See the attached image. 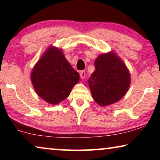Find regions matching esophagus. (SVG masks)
I'll use <instances>...</instances> for the list:
<instances>
[{
    "mask_svg": "<svg viewBox=\"0 0 160 160\" xmlns=\"http://www.w3.org/2000/svg\"><path fill=\"white\" fill-rule=\"evenodd\" d=\"M80 78L82 80H84L85 78V76H86V73H85V71H84V70H82V71L80 72Z\"/></svg>",
    "mask_w": 160,
    "mask_h": 160,
    "instance_id": "1",
    "label": "esophagus"
}]
</instances>
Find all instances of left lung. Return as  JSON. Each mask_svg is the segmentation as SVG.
I'll return each mask as SVG.
<instances>
[{
	"label": "left lung",
	"instance_id": "8db88e82",
	"mask_svg": "<svg viewBox=\"0 0 160 160\" xmlns=\"http://www.w3.org/2000/svg\"><path fill=\"white\" fill-rule=\"evenodd\" d=\"M94 67L88 81L94 101L101 106L118 102L125 95L131 82L126 66L114 53H108L94 61Z\"/></svg>",
	"mask_w": 160,
	"mask_h": 160
}]
</instances>
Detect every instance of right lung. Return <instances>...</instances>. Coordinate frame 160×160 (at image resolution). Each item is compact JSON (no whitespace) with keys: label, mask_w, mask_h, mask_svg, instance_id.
<instances>
[{"label":"right lung","mask_w":160,"mask_h":160,"mask_svg":"<svg viewBox=\"0 0 160 160\" xmlns=\"http://www.w3.org/2000/svg\"><path fill=\"white\" fill-rule=\"evenodd\" d=\"M31 80L38 95L49 104H57L70 95L80 75L61 50L50 47L35 65Z\"/></svg>","instance_id":"right-lung-1"}]
</instances>
